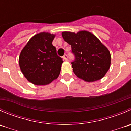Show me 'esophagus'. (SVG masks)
<instances>
[{
    "mask_svg": "<svg viewBox=\"0 0 131 131\" xmlns=\"http://www.w3.org/2000/svg\"><path fill=\"white\" fill-rule=\"evenodd\" d=\"M68 56L67 55V54L64 55V56H63V59H64L65 61L68 60Z\"/></svg>",
    "mask_w": 131,
    "mask_h": 131,
    "instance_id": "esophagus-1",
    "label": "esophagus"
}]
</instances>
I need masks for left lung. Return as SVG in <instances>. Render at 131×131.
I'll list each match as a JSON object with an SVG mask.
<instances>
[{
	"label": "left lung",
	"instance_id": "obj_1",
	"mask_svg": "<svg viewBox=\"0 0 131 131\" xmlns=\"http://www.w3.org/2000/svg\"><path fill=\"white\" fill-rule=\"evenodd\" d=\"M62 36L71 45L75 60L72 62L75 75L86 82L102 79L110 68L111 54L106 46L92 33L63 32Z\"/></svg>",
	"mask_w": 131,
	"mask_h": 131
}]
</instances>
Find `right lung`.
<instances>
[{
	"instance_id": "add662e5",
	"label": "right lung",
	"mask_w": 131,
	"mask_h": 131,
	"mask_svg": "<svg viewBox=\"0 0 131 131\" xmlns=\"http://www.w3.org/2000/svg\"><path fill=\"white\" fill-rule=\"evenodd\" d=\"M55 35L41 32L35 35L23 48L19 65L25 78L35 85H47L56 79L63 59L52 45Z\"/></svg>"
}]
</instances>
